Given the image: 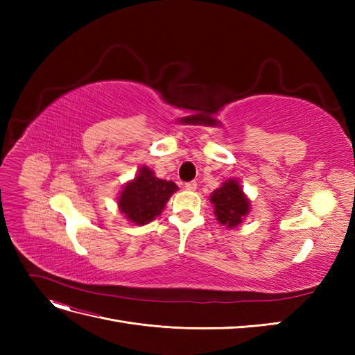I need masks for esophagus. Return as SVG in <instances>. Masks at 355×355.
I'll return each instance as SVG.
<instances>
[{
  "label": "esophagus",
  "instance_id": "obj_1",
  "mask_svg": "<svg viewBox=\"0 0 355 355\" xmlns=\"http://www.w3.org/2000/svg\"><path fill=\"white\" fill-rule=\"evenodd\" d=\"M185 189H188V191H196V189H197V182H196V180L187 182V184H185Z\"/></svg>",
  "mask_w": 355,
  "mask_h": 355
}]
</instances>
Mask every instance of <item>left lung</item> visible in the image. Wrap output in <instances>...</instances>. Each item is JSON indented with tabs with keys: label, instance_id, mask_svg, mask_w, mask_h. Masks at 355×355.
Returning a JSON list of instances; mask_svg holds the SVG:
<instances>
[{
	"label": "left lung",
	"instance_id": "1",
	"mask_svg": "<svg viewBox=\"0 0 355 355\" xmlns=\"http://www.w3.org/2000/svg\"><path fill=\"white\" fill-rule=\"evenodd\" d=\"M210 201L214 206V216L227 228L239 227L250 211V201L244 196L237 179L223 182L220 188L211 192Z\"/></svg>",
	"mask_w": 355,
	"mask_h": 355
}]
</instances>
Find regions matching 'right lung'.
I'll return each mask as SVG.
<instances>
[{"label":"right lung","instance_id":"right-lung-1","mask_svg":"<svg viewBox=\"0 0 355 355\" xmlns=\"http://www.w3.org/2000/svg\"><path fill=\"white\" fill-rule=\"evenodd\" d=\"M176 191L175 182L155 178L154 171L144 166L139 168L137 176L123 188L118 197V207L132 223L145 225L163 211L166 202Z\"/></svg>","mask_w":355,"mask_h":355}]
</instances>
